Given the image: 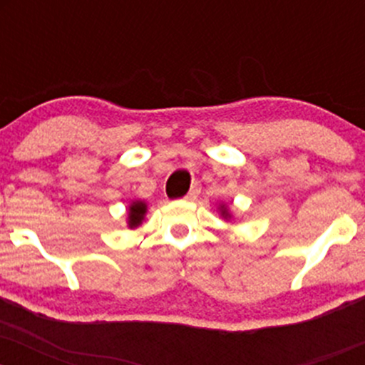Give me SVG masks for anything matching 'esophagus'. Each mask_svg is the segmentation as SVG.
Wrapping results in <instances>:
<instances>
[{"label": "esophagus", "mask_w": 365, "mask_h": 365, "mask_svg": "<svg viewBox=\"0 0 365 365\" xmlns=\"http://www.w3.org/2000/svg\"><path fill=\"white\" fill-rule=\"evenodd\" d=\"M199 192H200L199 187H192L190 192H188V194L183 197V199H185V200H195L197 195H199Z\"/></svg>", "instance_id": "esophagus-1"}]
</instances>
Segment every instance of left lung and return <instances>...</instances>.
<instances>
[{"label": "left lung", "mask_w": 365, "mask_h": 365, "mask_svg": "<svg viewBox=\"0 0 365 365\" xmlns=\"http://www.w3.org/2000/svg\"><path fill=\"white\" fill-rule=\"evenodd\" d=\"M220 211H221V216H223V217H225V220H228V217H232V216H230L228 209H226L225 206H221V207H220Z\"/></svg>", "instance_id": "left-lung-1"}]
</instances>
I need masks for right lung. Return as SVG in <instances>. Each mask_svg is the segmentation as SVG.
<instances>
[{
  "instance_id": "1",
  "label": "right lung",
  "mask_w": 365,
  "mask_h": 365,
  "mask_svg": "<svg viewBox=\"0 0 365 365\" xmlns=\"http://www.w3.org/2000/svg\"><path fill=\"white\" fill-rule=\"evenodd\" d=\"M145 212H148V204L144 200H133L128 206V228H137L142 225Z\"/></svg>"
}]
</instances>
